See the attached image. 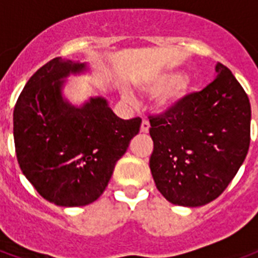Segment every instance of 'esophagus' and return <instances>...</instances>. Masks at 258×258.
<instances>
[{
  "label": "esophagus",
  "mask_w": 258,
  "mask_h": 258,
  "mask_svg": "<svg viewBox=\"0 0 258 258\" xmlns=\"http://www.w3.org/2000/svg\"><path fill=\"white\" fill-rule=\"evenodd\" d=\"M140 131L144 134H147L149 131V122L148 120H143L142 125H140Z\"/></svg>",
  "instance_id": "esophagus-1"
}]
</instances>
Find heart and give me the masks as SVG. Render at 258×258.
I'll return each instance as SVG.
<instances>
[{
  "label": "heart",
  "instance_id": "heart-1",
  "mask_svg": "<svg viewBox=\"0 0 258 258\" xmlns=\"http://www.w3.org/2000/svg\"><path fill=\"white\" fill-rule=\"evenodd\" d=\"M183 79H185V73L181 71L166 72L164 75L157 76L149 84L143 86L142 90L148 94H152V96L165 93L161 99V106L162 109L169 110L178 106L189 96L190 85L189 82ZM123 97L130 102L134 101V97L130 93H124Z\"/></svg>",
  "mask_w": 258,
  "mask_h": 258
}]
</instances>
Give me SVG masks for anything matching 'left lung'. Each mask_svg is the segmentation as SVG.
Returning a JSON list of instances; mask_svg holds the SVG:
<instances>
[{"mask_svg":"<svg viewBox=\"0 0 258 258\" xmlns=\"http://www.w3.org/2000/svg\"><path fill=\"white\" fill-rule=\"evenodd\" d=\"M216 77L164 114L149 116L156 187L170 203L203 206L216 199L244 162L250 143V103L232 72Z\"/></svg>","mask_w":258,"mask_h":258,"instance_id":"left-lung-1","label":"left lung"}]
</instances>
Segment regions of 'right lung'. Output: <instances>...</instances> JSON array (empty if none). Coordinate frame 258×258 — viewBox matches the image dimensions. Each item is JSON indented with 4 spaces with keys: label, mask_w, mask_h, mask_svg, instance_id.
Instances as JSON below:
<instances>
[{
    "label": "right lung",
    "mask_w": 258,
    "mask_h": 258,
    "mask_svg": "<svg viewBox=\"0 0 258 258\" xmlns=\"http://www.w3.org/2000/svg\"><path fill=\"white\" fill-rule=\"evenodd\" d=\"M86 64L55 57L39 68L15 103L14 144L21 170L48 202L85 206L105 191L142 119H120L102 97L80 107L62 97L69 75Z\"/></svg>",
    "instance_id": "add662e5"
}]
</instances>
